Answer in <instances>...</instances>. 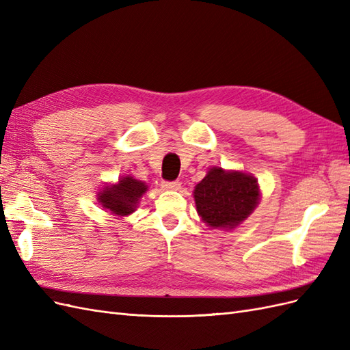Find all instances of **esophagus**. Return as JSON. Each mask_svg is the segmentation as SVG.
<instances>
[{
  "label": "esophagus",
  "mask_w": 350,
  "mask_h": 350,
  "mask_svg": "<svg viewBox=\"0 0 350 350\" xmlns=\"http://www.w3.org/2000/svg\"><path fill=\"white\" fill-rule=\"evenodd\" d=\"M162 187H163V189H167V191H176V189H179L181 188V183L179 181H165V183H162Z\"/></svg>",
  "instance_id": "34e87169"
}]
</instances>
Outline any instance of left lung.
<instances>
[{"label": "left lung", "mask_w": 350, "mask_h": 350, "mask_svg": "<svg viewBox=\"0 0 350 350\" xmlns=\"http://www.w3.org/2000/svg\"><path fill=\"white\" fill-rule=\"evenodd\" d=\"M193 196L197 213L207 226L232 230L256 210L261 191L254 175L213 166L194 187Z\"/></svg>", "instance_id": "left-lung-1"}]
</instances>
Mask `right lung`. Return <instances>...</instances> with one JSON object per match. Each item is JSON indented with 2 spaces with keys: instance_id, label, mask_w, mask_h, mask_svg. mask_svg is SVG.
I'll use <instances>...</instances> for the list:
<instances>
[{
  "instance_id": "add662e5",
  "label": "right lung",
  "mask_w": 350,
  "mask_h": 350,
  "mask_svg": "<svg viewBox=\"0 0 350 350\" xmlns=\"http://www.w3.org/2000/svg\"><path fill=\"white\" fill-rule=\"evenodd\" d=\"M149 187L131 175H125L115 184H105L96 194L98 203L112 216L126 217L139 207L140 198Z\"/></svg>"
}]
</instances>
